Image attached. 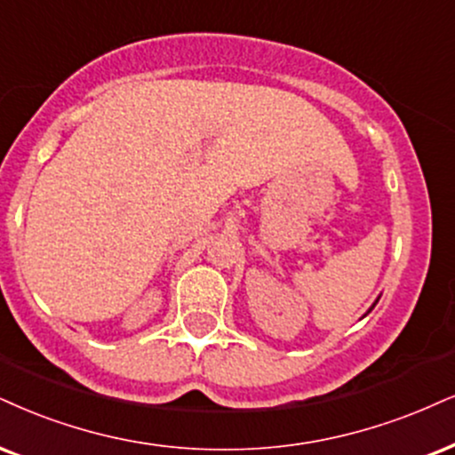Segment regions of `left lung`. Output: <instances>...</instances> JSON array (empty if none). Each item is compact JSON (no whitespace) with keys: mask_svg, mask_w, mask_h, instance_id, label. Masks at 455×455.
<instances>
[{"mask_svg":"<svg viewBox=\"0 0 455 455\" xmlns=\"http://www.w3.org/2000/svg\"><path fill=\"white\" fill-rule=\"evenodd\" d=\"M371 307H373V306H371Z\"/></svg>","mask_w":455,"mask_h":455,"instance_id":"8db88e82","label":"left lung"}]
</instances>
